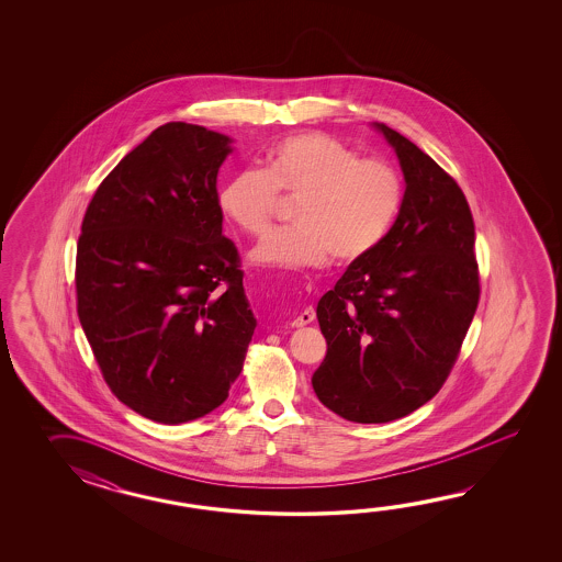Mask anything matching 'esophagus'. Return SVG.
I'll use <instances>...</instances> for the list:
<instances>
[{
    "instance_id": "1",
    "label": "esophagus",
    "mask_w": 562,
    "mask_h": 562,
    "mask_svg": "<svg viewBox=\"0 0 562 562\" xmlns=\"http://www.w3.org/2000/svg\"><path fill=\"white\" fill-rule=\"evenodd\" d=\"M315 319V310L313 307H305L303 313H299L297 317L291 322L293 327H303V325H310Z\"/></svg>"
}]
</instances>
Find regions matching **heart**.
I'll list each match as a JSON object with an SVG mask.
<instances>
[{"label":"heart","mask_w":562,"mask_h":562,"mask_svg":"<svg viewBox=\"0 0 562 562\" xmlns=\"http://www.w3.org/2000/svg\"><path fill=\"white\" fill-rule=\"evenodd\" d=\"M277 192L297 199L295 227L277 231L251 252L255 263L299 271L319 267L331 255L351 263L368 257L394 225L402 204V180L378 158L323 132H301L273 144L263 170L231 175L218 191V206L231 223L265 235L276 215Z\"/></svg>","instance_id":"heart-1"}]
</instances>
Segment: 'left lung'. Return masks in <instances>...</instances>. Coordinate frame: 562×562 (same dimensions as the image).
<instances>
[{
  "label": "left lung",
  "instance_id": "8db88e82",
  "mask_svg": "<svg viewBox=\"0 0 562 562\" xmlns=\"http://www.w3.org/2000/svg\"><path fill=\"white\" fill-rule=\"evenodd\" d=\"M406 180L385 239L317 303L327 353L311 383L358 424L404 418L440 392L476 313L474 221L456 180L382 122Z\"/></svg>",
  "mask_w": 562,
  "mask_h": 562
}]
</instances>
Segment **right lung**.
Instances as JSON below:
<instances>
[{"instance_id":"obj_1","label":"right lung","mask_w":562,"mask_h":562,"mask_svg":"<svg viewBox=\"0 0 562 562\" xmlns=\"http://www.w3.org/2000/svg\"><path fill=\"white\" fill-rule=\"evenodd\" d=\"M231 143L158 126L102 180L78 239V317L95 361L122 404L160 424L221 406L257 327L218 206Z\"/></svg>"}]
</instances>
